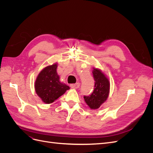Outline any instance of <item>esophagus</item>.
Listing matches in <instances>:
<instances>
[{"label":"esophagus","mask_w":153,"mask_h":153,"mask_svg":"<svg viewBox=\"0 0 153 153\" xmlns=\"http://www.w3.org/2000/svg\"><path fill=\"white\" fill-rule=\"evenodd\" d=\"M70 87L71 88H73V89H78V88L80 87V84H79V83H76V84H71Z\"/></svg>","instance_id":"34e87169"}]
</instances>
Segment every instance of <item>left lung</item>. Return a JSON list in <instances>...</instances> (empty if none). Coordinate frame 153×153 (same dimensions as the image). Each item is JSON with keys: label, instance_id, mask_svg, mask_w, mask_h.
<instances>
[{"label": "left lung", "instance_id": "obj_1", "mask_svg": "<svg viewBox=\"0 0 153 153\" xmlns=\"http://www.w3.org/2000/svg\"><path fill=\"white\" fill-rule=\"evenodd\" d=\"M95 81L94 89L91 94L84 96L87 105L91 109H98L107 100L110 92V82L100 69L94 68L92 71Z\"/></svg>", "mask_w": 153, "mask_h": 153}]
</instances>
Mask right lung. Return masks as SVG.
<instances>
[{
	"mask_svg": "<svg viewBox=\"0 0 153 153\" xmlns=\"http://www.w3.org/2000/svg\"><path fill=\"white\" fill-rule=\"evenodd\" d=\"M57 68V63L45 67L39 73L35 82L36 94L47 104L53 103L70 89L69 86L60 81Z\"/></svg>",
	"mask_w": 153,
	"mask_h": 153,
	"instance_id": "1",
	"label": "right lung"
}]
</instances>
